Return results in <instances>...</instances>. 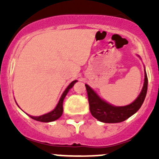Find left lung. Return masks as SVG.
Segmentation results:
<instances>
[{
  "instance_id": "8db88e82",
  "label": "left lung",
  "mask_w": 159,
  "mask_h": 159,
  "mask_svg": "<svg viewBox=\"0 0 159 159\" xmlns=\"http://www.w3.org/2000/svg\"><path fill=\"white\" fill-rule=\"evenodd\" d=\"M145 78L143 88L134 101L126 106L118 107L111 104L99 96V95L89 85L85 84L88 92L90 111L92 116L99 121L106 123H116L125 121L135 114L143 105L147 92L148 80L146 70L144 69Z\"/></svg>"
}]
</instances>
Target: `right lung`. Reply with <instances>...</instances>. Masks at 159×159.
I'll return each instance as SVG.
<instances>
[{"label":"right lung","mask_w":159,"mask_h":159,"mask_svg":"<svg viewBox=\"0 0 159 159\" xmlns=\"http://www.w3.org/2000/svg\"><path fill=\"white\" fill-rule=\"evenodd\" d=\"M77 82V80H74L71 83V84L67 87V88L65 89L64 92H63L62 95L60 97V100H59L58 103H57V107L54 108V110H52V111L48 112V113H46L44 115H42L40 116H29L32 119L36 120V121L39 122H43V123H49V122H53L55 120L58 119L60 116H62L63 114V102H64V99L65 98V96L67 95V94L68 93L69 90L74 86V84Z\"/></svg>","instance_id":"right-lung-1"}]
</instances>
